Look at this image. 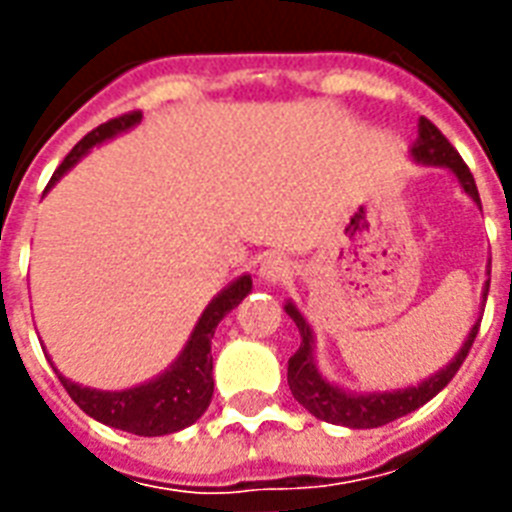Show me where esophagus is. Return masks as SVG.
<instances>
[{
	"mask_svg": "<svg viewBox=\"0 0 512 512\" xmlns=\"http://www.w3.org/2000/svg\"><path fill=\"white\" fill-rule=\"evenodd\" d=\"M260 277L266 279V282H282V279L290 277V263L279 255L266 257L263 266H260Z\"/></svg>",
	"mask_w": 512,
	"mask_h": 512,
	"instance_id": "obj_1",
	"label": "esophagus"
}]
</instances>
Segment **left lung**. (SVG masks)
Segmentation results:
<instances>
[{"instance_id": "8db88e82", "label": "left lung", "mask_w": 512, "mask_h": 512, "mask_svg": "<svg viewBox=\"0 0 512 512\" xmlns=\"http://www.w3.org/2000/svg\"><path fill=\"white\" fill-rule=\"evenodd\" d=\"M411 156L422 161V164H433V167H447L461 180L463 191L480 205V194H477V183L474 175L466 167V161L458 156V150L450 145V139L441 134L439 128L430 123L428 117H419V139L417 145L411 147ZM491 282V274H488ZM488 282H485V296H488ZM293 323L299 326L301 345L296 354L288 359V384L293 397L299 400L301 406L310 411L312 417L332 422V425H345V428H381L386 422L406 417L411 411H417L419 406H425L430 397H436L450 384L455 373L461 370L463 359L469 356L474 337L480 323H474V329L466 337V343L458 351V356L452 359L450 365L439 370L436 376H430L428 381H422L417 386L408 389H397V392H373V395H348L343 389H337L329 381H323V376L315 370V359H312V332L307 321L301 318V312L293 304H285Z\"/></svg>"}]
</instances>
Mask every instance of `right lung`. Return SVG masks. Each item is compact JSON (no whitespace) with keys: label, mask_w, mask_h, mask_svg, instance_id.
<instances>
[{"label":"right lung","mask_w":512,"mask_h":512,"mask_svg":"<svg viewBox=\"0 0 512 512\" xmlns=\"http://www.w3.org/2000/svg\"><path fill=\"white\" fill-rule=\"evenodd\" d=\"M139 117H142V112H128V115H120L115 120H109V123H101L98 128H93L65 156L57 172L51 175L49 186H54L90 147L131 128L134 123H139ZM249 290H252V279L249 277L235 279L230 288H224L205 307L202 318L191 332V340L183 348V354L178 356V362L169 367L164 376H158L156 381L134 386V389H126V392H98V389H87V386L73 384V381L60 376L65 392L71 395L73 403L82 408L84 414H90V417L104 422L109 428L126 430V433H136V436H164V433L189 428L191 422H197L205 414V408L211 406L213 332H216V326H219L224 315L244 301Z\"/></svg>","instance_id":"obj_1"}]
</instances>
